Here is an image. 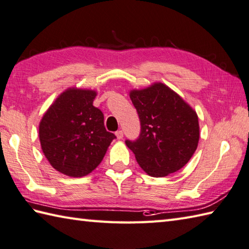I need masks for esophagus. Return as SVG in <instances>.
<instances>
[{
	"mask_svg": "<svg viewBox=\"0 0 249 249\" xmlns=\"http://www.w3.org/2000/svg\"><path fill=\"white\" fill-rule=\"evenodd\" d=\"M116 138H117V140H121L124 138V132L123 131H117L116 132Z\"/></svg>",
	"mask_w": 249,
	"mask_h": 249,
	"instance_id": "esophagus-1",
	"label": "esophagus"
}]
</instances>
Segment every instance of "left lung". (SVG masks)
Returning <instances> with one entry per match:
<instances>
[{"label":"left lung","mask_w":249,"mask_h":249,"mask_svg":"<svg viewBox=\"0 0 249 249\" xmlns=\"http://www.w3.org/2000/svg\"><path fill=\"white\" fill-rule=\"evenodd\" d=\"M141 121L139 139L125 141L147 174L164 177L191 159L200 139L196 110L162 83L130 91Z\"/></svg>","instance_id":"left-lung-1"}]
</instances>
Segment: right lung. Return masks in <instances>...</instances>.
I'll return each instance as SVG.
<instances>
[{
    "label": "right lung",
    "instance_id": "1",
    "mask_svg": "<svg viewBox=\"0 0 249 249\" xmlns=\"http://www.w3.org/2000/svg\"><path fill=\"white\" fill-rule=\"evenodd\" d=\"M96 91L71 87L45 111L38 126L42 150L54 170L71 177L91 173L107 151L115 134L93 106Z\"/></svg>",
    "mask_w": 249,
    "mask_h": 249
}]
</instances>
